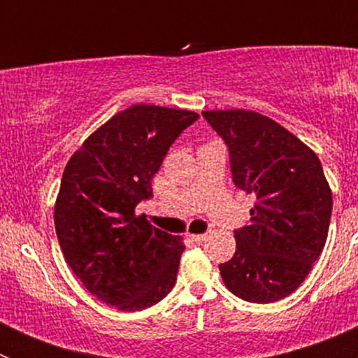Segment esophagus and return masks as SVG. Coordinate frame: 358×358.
<instances>
[{"label":"esophagus","mask_w":358,"mask_h":358,"mask_svg":"<svg viewBox=\"0 0 358 358\" xmlns=\"http://www.w3.org/2000/svg\"><path fill=\"white\" fill-rule=\"evenodd\" d=\"M188 238L192 240V242H195V243H202L204 240L208 238V235H206V233H204V235H188Z\"/></svg>","instance_id":"esophagus-1"}]
</instances>
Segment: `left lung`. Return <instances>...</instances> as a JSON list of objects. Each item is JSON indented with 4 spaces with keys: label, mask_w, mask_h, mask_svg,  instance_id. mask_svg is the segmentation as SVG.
I'll return each mask as SVG.
<instances>
[{
    "label": "left lung",
    "mask_w": 358,
    "mask_h": 358,
    "mask_svg": "<svg viewBox=\"0 0 358 358\" xmlns=\"http://www.w3.org/2000/svg\"><path fill=\"white\" fill-rule=\"evenodd\" d=\"M229 150L238 188L255 194L251 222L235 231L236 251L220 274L251 303H274L301 285L322 252L331 189L315 152L255 110H204Z\"/></svg>",
    "instance_id": "left-lung-1"
}]
</instances>
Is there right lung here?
I'll return each mask as SVG.
<instances>
[{
    "mask_svg": "<svg viewBox=\"0 0 358 358\" xmlns=\"http://www.w3.org/2000/svg\"><path fill=\"white\" fill-rule=\"evenodd\" d=\"M197 118L194 110L136 103L96 129L66 164L57 238L75 276L116 310L148 308L176 285L182 238L150 226L136 206L152 197V177Z\"/></svg>",
    "mask_w": 358,
    "mask_h": 358,
    "instance_id": "add662e5",
    "label": "right lung"
}]
</instances>
